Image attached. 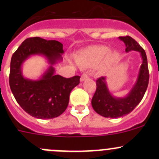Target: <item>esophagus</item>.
Masks as SVG:
<instances>
[{
	"instance_id": "34e87169",
	"label": "esophagus",
	"mask_w": 159,
	"mask_h": 159,
	"mask_svg": "<svg viewBox=\"0 0 159 159\" xmlns=\"http://www.w3.org/2000/svg\"><path fill=\"white\" fill-rule=\"evenodd\" d=\"M88 78H89V76H88L86 74H83V75L81 76V82H83V81H85Z\"/></svg>"
}]
</instances>
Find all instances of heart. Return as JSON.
Returning <instances> with one entry per match:
<instances>
[{
  "mask_svg": "<svg viewBox=\"0 0 159 159\" xmlns=\"http://www.w3.org/2000/svg\"><path fill=\"white\" fill-rule=\"evenodd\" d=\"M118 57L117 51L111 50L105 45L89 46L81 50L76 57V62L81 67H94L100 63L99 68L106 69Z\"/></svg>",
  "mask_w": 159,
  "mask_h": 159,
  "instance_id": "obj_1",
  "label": "heart"
}]
</instances>
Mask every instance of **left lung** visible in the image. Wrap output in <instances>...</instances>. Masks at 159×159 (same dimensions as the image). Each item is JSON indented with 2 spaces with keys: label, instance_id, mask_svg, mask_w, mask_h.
I'll return each instance as SVG.
<instances>
[{
  "label": "left lung",
  "instance_id": "1",
  "mask_svg": "<svg viewBox=\"0 0 159 159\" xmlns=\"http://www.w3.org/2000/svg\"><path fill=\"white\" fill-rule=\"evenodd\" d=\"M118 38L125 44L126 52L134 51L140 53L142 62L134 85L124 97H116L110 92L105 77H101L96 81L97 89L91 99V105L98 115L105 118H120L133 111L144 97L149 81L148 61L145 50L131 37Z\"/></svg>",
  "mask_w": 159,
  "mask_h": 159
}]
</instances>
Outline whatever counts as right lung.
<instances>
[{
	"label": "right lung",
	"instance_id": "add662e5",
	"mask_svg": "<svg viewBox=\"0 0 159 159\" xmlns=\"http://www.w3.org/2000/svg\"><path fill=\"white\" fill-rule=\"evenodd\" d=\"M63 44L57 41L27 38L12 55L9 84L14 98L28 114L39 119H50L61 115L68 105L70 91L80 83V76L65 78L55 75L53 65L63 60ZM47 60L49 66L38 80L25 78L23 64L31 56Z\"/></svg>",
	"mask_w": 159,
	"mask_h": 159
}]
</instances>
